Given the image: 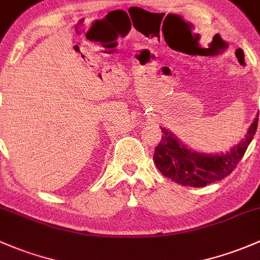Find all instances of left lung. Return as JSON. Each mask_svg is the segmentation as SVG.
<instances>
[{
    "label": "left lung",
    "instance_id": "8db88e82",
    "mask_svg": "<svg viewBox=\"0 0 260 260\" xmlns=\"http://www.w3.org/2000/svg\"><path fill=\"white\" fill-rule=\"evenodd\" d=\"M258 127V116L249 127L248 135L240 143L224 154H202L187 148L176 136L162 128V139L155 147V167L173 182L188 187H206L225 178L236 169L247 151Z\"/></svg>",
    "mask_w": 260,
    "mask_h": 260
}]
</instances>
